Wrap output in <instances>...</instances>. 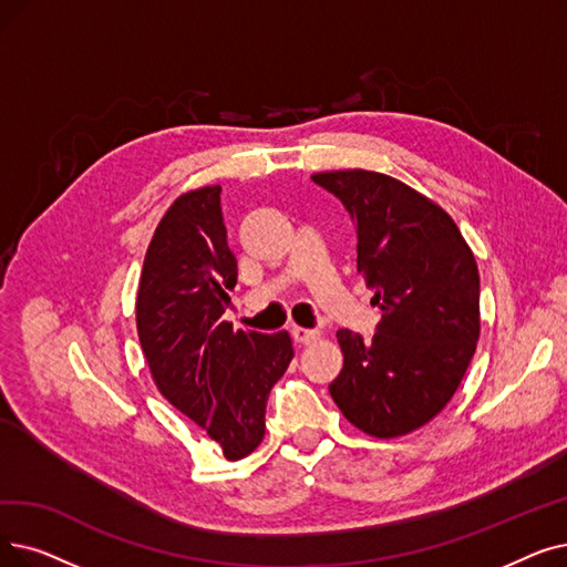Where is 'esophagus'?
Returning a JSON list of instances; mask_svg holds the SVG:
<instances>
[{"mask_svg":"<svg viewBox=\"0 0 567 567\" xmlns=\"http://www.w3.org/2000/svg\"><path fill=\"white\" fill-rule=\"evenodd\" d=\"M317 336H319V331H315V329H303V327L291 329V338H293V342H299V344H310Z\"/></svg>","mask_w":567,"mask_h":567,"instance_id":"obj_1","label":"esophagus"}]
</instances>
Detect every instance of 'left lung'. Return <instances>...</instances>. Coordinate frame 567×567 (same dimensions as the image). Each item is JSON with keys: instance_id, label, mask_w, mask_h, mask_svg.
I'll return each mask as SVG.
<instances>
[{"instance_id": "obj_1", "label": "left lung", "mask_w": 567, "mask_h": 567, "mask_svg": "<svg viewBox=\"0 0 567 567\" xmlns=\"http://www.w3.org/2000/svg\"><path fill=\"white\" fill-rule=\"evenodd\" d=\"M357 229V268L382 319L371 338L340 329L344 354L331 399L368 435L396 437L450 403L480 338V274L454 219L396 178L329 171Z\"/></svg>"}]
</instances>
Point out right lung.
Returning a JSON list of instances; mask_svg holds the SVG:
<instances>
[{"label": "right lung", "mask_w": 567, "mask_h": 567, "mask_svg": "<svg viewBox=\"0 0 567 567\" xmlns=\"http://www.w3.org/2000/svg\"><path fill=\"white\" fill-rule=\"evenodd\" d=\"M219 194V185L187 192L162 217L143 261L136 327L164 399L238 461L264 437L268 393L293 348L287 331L225 322L236 257Z\"/></svg>", "instance_id": "1"}]
</instances>
